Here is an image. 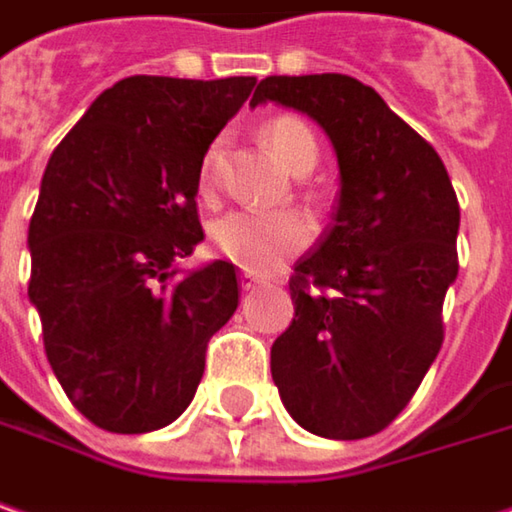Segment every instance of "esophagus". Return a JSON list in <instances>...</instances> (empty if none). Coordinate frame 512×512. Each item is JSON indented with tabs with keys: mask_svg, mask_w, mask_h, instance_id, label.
<instances>
[{
	"mask_svg": "<svg viewBox=\"0 0 512 512\" xmlns=\"http://www.w3.org/2000/svg\"><path fill=\"white\" fill-rule=\"evenodd\" d=\"M240 286H243L246 292H252V289L260 286V275L252 272V269H243V272H240Z\"/></svg>",
	"mask_w": 512,
	"mask_h": 512,
	"instance_id": "obj_1",
	"label": "esophagus"
}]
</instances>
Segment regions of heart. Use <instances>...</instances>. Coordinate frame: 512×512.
<instances>
[{"mask_svg":"<svg viewBox=\"0 0 512 512\" xmlns=\"http://www.w3.org/2000/svg\"><path fill=\"white\" fill-rule=\"evenodd\" d=\"M263 141L292 173L316 165L318 144L310 127L292 115H278L263 127ZM217 162L220 141H214L199 165V191L211 194L217 185ZM313 240V223L307 214L284 208V211H255L234 208L214 220L211 243L223 257L246 269H269L281 257L301 252Z\"/></svg>","mask_w":512,"mask_h":512,"instance_id":"heart-1","label":"heart"}]
</instances>
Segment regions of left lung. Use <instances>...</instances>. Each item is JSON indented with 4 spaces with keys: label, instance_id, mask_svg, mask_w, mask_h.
<instances>
[{
    "label": "left lung",
    "instance_id": "obj_1",
    "mask_svg": "<svg viewBox=\"0 0 512 512\" xmlns=\"http://www.w3.org/2000/svg\"><path fill=\"white\" fill-rule=\"evenodd\" d=\"M266 101L310 115L339 165L333 226L295 263L272 379L301 429L371 437L408 406L443 342L458 196L435 147L356 77L272 75L249 106Z\"/></svg>",
    "mask_w": 512,
    "mask_h": 512
}]
</instances>
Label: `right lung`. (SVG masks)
<instances>
[{
	"instance_id": "add662e5",
	"label": "right lung",
	"mask_w": 512,
	"mask_h": 512,
	"mask_svg": "<svg viewBox=\"0 0 512 512\" xmlns=\"http://www.w3.org/2000/svg\"><path fill=\"white\" fill-rule=\"evenodd\" d=\"M255 77L136 75L101 92L48 159L28 226V301L72 406L144 435L191 406L208 339L234 316V263L179 275L202 243L199 165Z\"/></svg>"
}]
</instances>
